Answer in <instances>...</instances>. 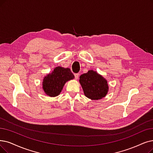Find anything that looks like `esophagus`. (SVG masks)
I'll list each match as a JSON object with an SVG mask.
<instances>
[{
	"instance_id": "obj_1",
	"label": "esophagus",
	"mask_w": 153,
	"mask_h": 153,
	"mask_svg": "<svg viewBox=\"0 0 153 153\" xmlns=\"http://www.w3.org/2000/svg\"><path fill=\"white\" fill-rule=\"evenodd\" d=\"M78 76H79V73H75V79H78Z\"/></svg>"
}]
</instances>
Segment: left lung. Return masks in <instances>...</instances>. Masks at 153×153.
<instances>
[{"label":"left lung","mask_w":153,"mask_h":153,"mask_svg":"<svg viewBox=\"0 0 153 153\" xmlns=\"http://www.w3.org/2000/svg\"><path fill=\"white\" fill-rule=\"evenodd\" d=\"M80 82L85 95L92 100L104 97L108 92L107 82L96 71L89 70L80 76Z\"/></svg>","instance_id":"obj_1"}]
</instances>
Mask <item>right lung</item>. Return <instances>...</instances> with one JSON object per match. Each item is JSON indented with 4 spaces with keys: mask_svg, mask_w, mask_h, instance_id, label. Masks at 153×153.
Returning a JSON list of instances; mask_svg holds the SVG:
<instances>
[{
    "mask_svg": "<svg viewBox=\"0 0 153 153\" xmlns=\"http://www.w3.org/2000/svg\"><path fill=\"white\" fill-rule=\"evenodd\" d=\"M74 78L70 69L58 66L51 74L45 77L42 82V88L46 95L56 97L62 91L65 83Z\"/></svg>",
    "mask_w": 153,
    "mask_h": 153,
    "instance_id": "right-lung-1",
    "label": "right lung"
}]
</instances>
